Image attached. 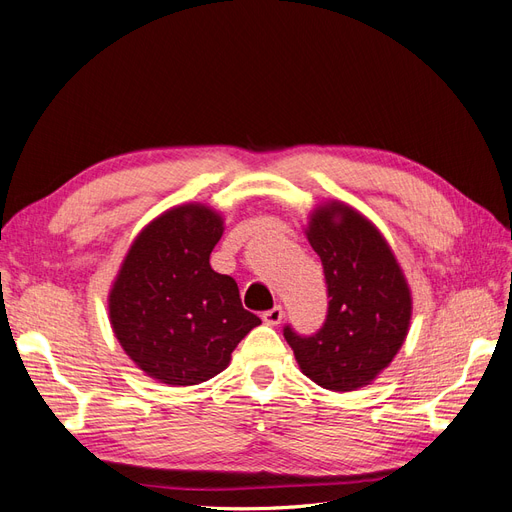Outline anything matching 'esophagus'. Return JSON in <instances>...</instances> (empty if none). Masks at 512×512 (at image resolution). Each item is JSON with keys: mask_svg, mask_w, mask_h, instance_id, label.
<instances>
[{"mask_svg": "<svg viewBox=\"0 0 512 512\" xmlns=\"http://www.w3.org/2000/svg\"><path fill=\"white\" fill-rule=\"evenodd\" d=\"M284 318V309L280 305H275L271 309H267L265 314H262V320H265L267 324H271V327H275V324H280Z\"/></svg>", "mask_w": 512, "mask_h": 512, "instance_id": "34e87169", "label": "esophagus"}]
</instances>
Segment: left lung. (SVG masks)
I'll list each match as a JSON object with an SVG mask.
<instances>
[{
  "mask_svg": "<svg viewBox=\"0 0 512 512\" xmlns=\"http://www.w3.org/2000/svg\"><path fill=\"white\" fill-rule=\"evenodd\" d=\"M307 239L322 260L327 318L312 335L286 324L284 337L309 380L329 391L359 389L393 361L408 335L406 277L376 226L346 205L320 207Z\"/></svg>",
  "mask_w": 512,
  "mask_h": 512,
  "instance_id": "1",
  "label": "left lung"
}]
</instances>
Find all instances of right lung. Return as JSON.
<instances>
[{"mask_svg":"<svg viewBox=\"0 0 512 512\" xmlns=\"http://www.w3.org/2000/svg\"><path fill=\"white\" fill-rule=\"evenodd\" d=\"M222 218L203 205L162 213L132 243L108 297L121 348L147 376L190 386L218 376L260 324L239 286L209 265Z\"/></svg>","mask_w":512,"mask_h":512,"instance_id":"add662e5","label":"right lung"}]
</instances>
